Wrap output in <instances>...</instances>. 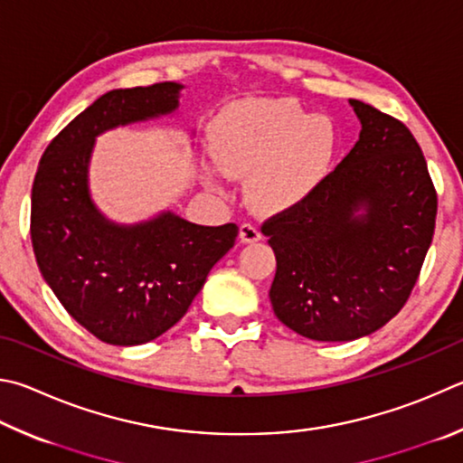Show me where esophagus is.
Listing matches in <instances>:
<instances>
[{
	"label": "esophagus",
	"instance_id": "esophagus-1",
	"mask_svg": "<svg viewBox=\"0 0 463 463\" xmlns=\"http://www.w3.org/2000/svg\"><path fill=\"white\" fill-rule=\"evenodd\" d=\"M239 239H241V242H257V241H260V231L255 224L245 222V224H241V229H239Z\"/></svg>",
	"mask_w": 463,
	"mask_h": 463
}]
</instances>
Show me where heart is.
Segmentation results:
<instances>
[{
    "label": "heart",
    "instance_id": "b5f03b06",
    "mask_svg": "<svg viewBox=\"0 0 463 463\" xmlns=\"http://www.w3.org/2000/svg\"><path fill=\"white\" fill-rule=\"evenodd\" d=\"M335 147L332 121L307 115L289 99L241 100L213 128L218 167L232 178H250V200L265 210L304 203L330 174Z\"/></svg>",
    "mask_w": 463,
    "mask_h": 463
}]
</instances>
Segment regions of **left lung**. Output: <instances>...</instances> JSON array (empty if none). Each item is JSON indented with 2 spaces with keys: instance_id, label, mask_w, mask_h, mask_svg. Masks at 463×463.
I'll return each mask as SVG.
<instances>
[{
  "instance_id": "8db88e82",
  "label": "left lung",
  "mask_w": 463,
  "mask_h": 463,
  "mask_svg": "<svg viewBox=\"0 0 463 463\" xmlns=\"http://www.w3.org/2000/svg\"><path fill=\"white\" fill-rule=\"evenodd\" d=\"M358 141L304 203L263 224L273 312L299 335L350 342L401 312L430 250L437 194L405 125L350 99Z\"/></svg>"
}]
</instances>
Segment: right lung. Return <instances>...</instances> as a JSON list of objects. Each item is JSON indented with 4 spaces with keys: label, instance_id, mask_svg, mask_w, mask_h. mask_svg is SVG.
<instances>
[{
    "label": "right lung",
    "instance_id": "add662e5",
    "mask_svg": "<svg viewBox=\"0 0 463 463\" xmlns=\"http://www.w3.org/2000/svg\"><path fill=\"white\" fill-rule=\"evenodd\" d=\"M178 82L115 89L50 141L32 186L30 234L40 273L77 322L115 346H137L188 312L237 224L200 226L172 210L136 224L109 221L90 198L95 141L109 129L174 115Z\"/></svg>",
    "mask_w": 463,
    "mask_h": 463
}]
</instances>
